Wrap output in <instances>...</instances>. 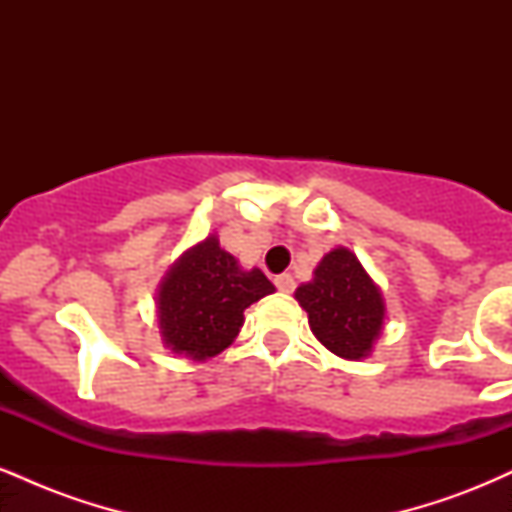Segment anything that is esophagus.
<instances>
[{
  "instance_id": "esophagus-1",
  "label": "esophagus",
  "mask_w": 512,
  "mask_h": 512,
  "mask_svg": "<svg viewBox=\"0 0 512 512\" xmlns=\"http://www.w3.org/2000/svg\"><path fill=\"white\" fill-rule=\"evenodd\" d=\"M274 284L281 293H293V289H296V281H293L291 274H279L274 279Z\"/></svg>"
}]
</instances>
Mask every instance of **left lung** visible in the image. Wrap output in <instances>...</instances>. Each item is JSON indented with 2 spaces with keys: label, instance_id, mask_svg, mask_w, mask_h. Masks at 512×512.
Wrapping results in <instances>:
<instances>
[{
  "label": "left lung",
  "instance_id": "1",
  "mask_svg": "<svg viewBox=\"0 0 512 512\" xmlns=\"http://www.w3.org/2000/svg\"><path fill=\"white\" fill-rule=\"evenodd\" d=\"M317 342L346 358L361 361L383 332L385 301L358 257L334 248L315 267L313 281L296 289Z\"/></svg>",
  "mask_w": 512,
  "mask_h": 512
}]
</instances>
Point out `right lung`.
I'll return each mask as SVG.
<instances>
[{
	"label": "right lung",
	"mask_w": 512,
	"mask_h": 512,
	"mask_svg": "<svg viewBox=\"0 0 512 512\" xmlns=\"http://www.w3.org/2000/svg\"><path fill=\"white\" fill-rule=\"evenodd\" d=\"M274 293L260 269L245 272L236 257L209 236L163 276L156 296L158 330L173 354L207 361L233 344L245 308Z\"/></svg>",
	"instance_id": "right-lung-1"
}]
</instances>
